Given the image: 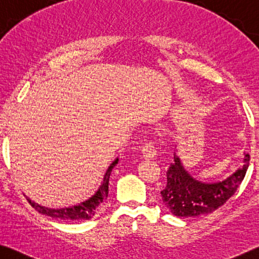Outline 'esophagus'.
Wrapping results in <instances>:
<instances>
[{
    "label": "esophagus",
    "mask_w": 259,
    "mask_h": 259,
    "mask_svg": "<svg viewBox=\"0 0 259 259\" xmlns=\"http://www.w3.org/2000/svg\"><path fill=\"white\" fill-rule=\"evenodd\" d=\"M142 154L145 159L152 160L157 157V149H155V146L152 144V143H150V144H146L144 147H143Z\"/></svg>",
    "instance_id": "34e87169"
}]
</instances>
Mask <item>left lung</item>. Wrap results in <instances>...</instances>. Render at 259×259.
I'll return each mask as SVG.
<instances>
[{
  "label": "left lung",
  "instance_id": "8db88e82",
  "mask_svg": "<svg viewBox=\"0 0 259 259\" xmlns=\"http://www.w3.org/2000/svg\"><path fill=\"white\" fill-rule=\"evenodd\" d=\"M249 154L243 163L227 178L218 182H202L184 169L181 159L174 152V162L167 170V186L161 191L162 203L180 218H195L208 214L227 202L243 181L249 167Z\"/></svg>",
  "mask_w": 259,
  "mask_h": 259
}]
</instances>
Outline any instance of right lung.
<instances>
[{"label":"right lung","mask_w":259,"mask_h":259,"mask_svg":"<svg viewBox=\"0 0 259 259\" xmlns=\"http://www.w3.org/2000/svg\"><path fill=\"white\" fill-rule=\"evenodd\" d=\"M118 158H116L114 161L110 163L108 169L106 170V173L102 178V181L100 186L94 191V194L89 197L88 199L79 202L77 204H73L71 206H65V207H59V208H52L46 207L42 205L36 204L33 200H31L27 196L26 199L28 203L31 204V206L35 208L36 211L41 214L52 217L54 219L59 220H72V221H79V220H90L93 218V215L96 214L98 210V206L104 202L105 199H107L108 197V184H109V176L112 173L113 168L117 165Z\"/></svg>","instance_id":"1"}]
</instances>
